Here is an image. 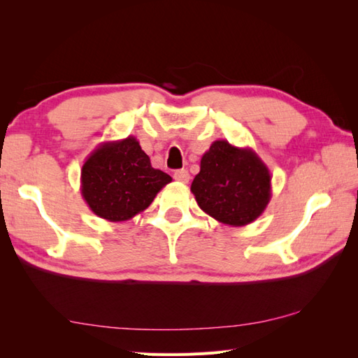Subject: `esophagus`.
Masks as SVG:
<instances>
[{
  "label": "esophagus",
  "mask_w": 358,
  "mask_h": 358,
  "mask_svg": "<svg viewBox=\"0 0 358 358\" xmlns=\"http://www.w3.org/2000/svg\"><path fill=\"white\" fill-rule=\"evenodd\" d=\"M173 178L180 181V183H187L189 178H191V175H189V172L186 169H178L173 172Z\"/></svg>",
  "instance_id": "34e87169"
}]
</instances>
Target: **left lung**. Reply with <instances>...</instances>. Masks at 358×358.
<instances>
[{"label":"left lung","instance_id":"obj_1","mask_svg":"<svg viewBox=\"0 0 358 358\" xmlns=\"http://www.w3.org/2000/svg\"><path fill=\"white\" fill-rule=\"evenodd\" d=\"M268 166L250 148L217 140L204 152L191 192L203 212L227 226H246L260 217L272 196Z\"/></svg>","mask_w":358,"mask_h":358}]
</instances>
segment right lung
I'll list each match as a JSON object with an SVG mask.
<instances>
[{
    "label": "right lung",
    "instance_id": "1",
    "mask_svg": "<svg viewBox=\"0 0 358 358\" xmlns=\"http://www.w3.org/2000/svg\"><path fill=\"white\" fill-rule=\"evenodd\" d=\"M171 181V175L152 167L135 136L101 143L81 167L83 199L95 215L112 223L146 210Z\"/></svg>",
    "mask_w": 358,
    "mask_h": 358
}]
</instances>
